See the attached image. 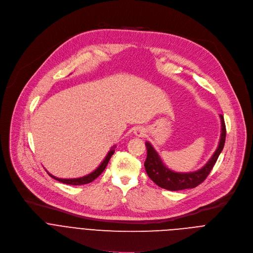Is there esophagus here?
<instances>
[{"label":"esophagus","instance_id":"34e87169","mask_svg":"<svg viewBox=\"0 0 253 253\" xmlns=\"http://www.w3.org/2000/svg\"><path fill=\"white\" fill-rule=\"evenodd\" d=\"M133 133H134V135H136L138 137H143L146 134V130L142 126H137V127L134 128Z\"/></svg>","mask_w":253,"mask_h":253}]
</instances>
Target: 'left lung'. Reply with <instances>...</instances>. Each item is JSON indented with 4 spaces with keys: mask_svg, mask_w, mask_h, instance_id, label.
Here are the masks:
<instances>
[{
    "mask_svg": "<svg viewBox=\"0 0 253 253\" xmlns=\"http://www.w3.org/2000/svg\"><path fill=\"white\" fill-rule=\"evenodd\" d=\"M221 120V135L218 147L211 157V159L207 162V164L202 167L201 169L195 172L190 173H177L168 169L166 165H164L160 156L153 148V146L146 142L147 147V159L145 162V169L148 176L151 180L157 184L159 187L163 189H167L170 191H179L184 189H192L200 185L210 174L211 170L221 154L224 144H225L226 137V126L224 123V118L220 115Z\"/></svg>",
    "mask_w": 253,
    "mask_h": 253,
    "instance_id": "1",
    "label": "left lung"
}]
</instances>
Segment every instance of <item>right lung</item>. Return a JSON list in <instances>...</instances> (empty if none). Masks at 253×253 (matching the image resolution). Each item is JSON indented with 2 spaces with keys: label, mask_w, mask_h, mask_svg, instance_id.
<instances>
[{
  "label": "right lung",
  "mask_w": 253,
  "mask_h": 253,
  "mask_svg": "<svg viewBox=\"0 0 253 253\" xmlns=\"http://www.w3.org/2000/svg\"><path fill=\"white\" fill-rule=\"evenodd\" d=\"M115 147L112 148L109 152H108V154L106 155V157H105V159L102 161V163L100 164V166L97 168V169L95 170V171H93L92 173H90V174H88V175H86V176H84V177H81V178H75V179H60V178H56V177H54L53 175H51V174H49V176L50 177H52L53 179H55V180H57V181H59V182H61V183H64V184H68V185H84V184H88V183H90V182H92L93 180H95L104 170H105V168H106V166H107V164H108V162H109V160H110V158H111V156L114 155V153H115Z\"/></svg>",
  "instance_id": "1"
}]
</instances>
